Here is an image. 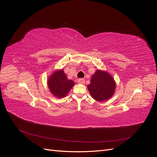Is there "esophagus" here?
<instances>
[{"label": "esophagus", "mask_w": 157, "mask_h": 157, "mask_svg": "<svg viewBox=\"0 0 157 157\" xmlns=\"http://www.w3.org/2000/svg\"><path fill=\"white\" fill-rule=\"evenodd\" d=\"M85 79H83V78H80V79H79L78 80V83H80V84H84L85 83Z\"/></svg>", "instance_id": "esophagus-1"}]
</instances>
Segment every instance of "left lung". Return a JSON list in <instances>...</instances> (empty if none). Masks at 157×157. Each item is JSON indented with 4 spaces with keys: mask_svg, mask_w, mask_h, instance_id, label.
<instances>
[{
    "mask_svg": "<svg viewBox=\"0 0 157 157\" xmlns=\"http://www.w3.org/2000/svg\"><path fill=\"white\" fill-rule=\"evenodd\" d=\"M116 84L114 79L107 72L98 70L92 77L88 89L95 100L102 102L113 96Z\"/></svg>",
    "mask_w": 157,
    "mask_h": 157,
    "instance_id": "8db88e82",
    "label": "left lung"
}]
</instances>
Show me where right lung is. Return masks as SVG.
I'll use <instances>...</instances> for the list:
<instances>
[{"label":"right lung","instance_id":"add662e5","mask_svg":"<svg viewBox=\"0 0 157 157\" xmlns=\"http://www.w3.org/2000/svg\"><path fill=\"white\" fill-rule=\"evenodd\" d=\"M48 87L50 92L58 98H63L74 85V81L67 79L63 70L56 71L48 79Z\"/></svg>","mask_w":157,"mask_h":157}]
</instances>
